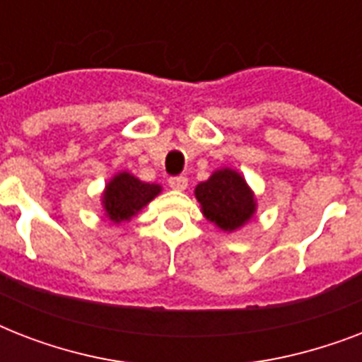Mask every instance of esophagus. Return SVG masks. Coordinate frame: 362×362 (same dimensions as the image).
<instances>
[{
  "mask_svg": "<svg viewBox=\"0 0 362 362\" xmlns=\"http://www.w3.org/2000/svg\"><path fill=\"white\" fill-rule=\"evenodd\" d=\"M169 186L176 192H184L187 187V178L186 176H173V178H169Z\"/></svg>",
  "mask_w": 362,
  "mask_h": 362,
  "instance_id": "1",
  "label": "esophagus"
}]
</instances>
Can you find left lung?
<instances>
[{
    "instance_id": "1",
    "label": "left lung",
    "mask_w": 362,
    "mask_h": 362,
    "mask_svg": "<svg viewBox=\"0 0 362 362\" xmlns=\"http://www.w3.org/2000/svg\"><path fill=\"white\" fill-rule=\"evenodd\" d=\"M195 197L201 203L206 220L223 229L235 231L255 212L252 189L237 170L220 169L206 182L195 187Z\"/></svg>"
}]
</instances>
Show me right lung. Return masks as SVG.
Returning a JSON list of instances; mask_svg holds the SVG:
<instances>
[{
	"instance_id": "obj_1",
	"label": "right lung",
	"mask_w": 362,
	"mask_h": 362,
	"mask_svg": "<svg viewBox=\"0 0 362 362\" xmlns=\"http://www.w3.org/2000/svg\"><path fill=\"white\" fill-rule=\"evenodd\" d=\"M159 192H161V186L158 184H146L129 173H120L105 187V212L115 223L127 221L139 210L144 209Z\"/></svg>"
}]
</instances>
